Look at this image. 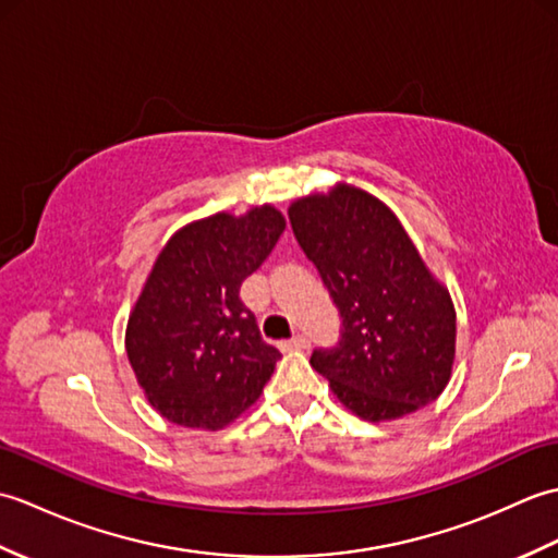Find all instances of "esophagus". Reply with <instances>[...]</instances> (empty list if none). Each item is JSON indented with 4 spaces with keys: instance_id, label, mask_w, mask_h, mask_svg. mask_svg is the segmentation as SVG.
Returning <instances> with one entry per match:
<instances>
[{
    "instance_id": "1",
    "label": "esophagus",
    "mask_w": 558,
    "mask_h": 558,
    "mask_svg": "<svg viewBox=\"0 0 558 558\" xmlns=\"http://www.w3.org/2000/svg\"><path fill=\"white\" fill-rule=\"evenodd\" d=\"M306 345H310V340H306L304 336H292L290 340H282L280 342V350H286V352H290V350H304Z\"/></svg>"
}]
</instances>
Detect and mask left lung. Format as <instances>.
Wrapping results in <instances>:
<instances>
[{"mask_svg":"<svg viewBox=\"0 0 558 558\" xmlns=\"http://www.w3.org/2000/svg\"><path fill=\"white\" fill-rule=\"evenodd\" d=\"M288 216L342 318L340 342L314 350V369L366 422L429 405L453 374L456 306L396 213L342 182L292 201Z\"/></svg>","mask_w":558,"mask_h":558,"instance_id":"1","label":"left lung"}]
</instances>
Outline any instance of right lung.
<instances>
[{"label":"right lung","mask_w":558,"mask_h":558,"mask_svg":"<svg viewBox=\"0 0 558 558\" xmlns=\"http://www.w3.org/2000/svg\"><path fill=\"white\" fill-rule=\"evenodd\" d=\"M282 230V213L264 204L189 222L162 246L124 342L146 400L168 422L218 432L264 393L280 352L260 338L240 288Z\"/></svg>","instance_id":"obj_1"}]
</instances>
